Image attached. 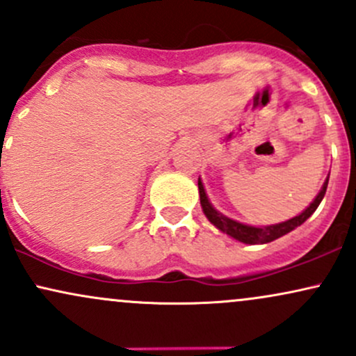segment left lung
<instances>
[{
    "mask_svg": "<svg viewBox=\"0 0 356 356\" xmlns=\"http://www.w3.org/2000/svg\"><path fill=\"white\" fill-rule=\"evenodd\" d=\"M328 179L330 175L326 177V181L323 182L321 189L318 192L316 197L313 199V202L309 204L303 212H300V214L295 216V218L284 220V222L269 224V226H251V224H244L236 219L227 218V216H224L222 212H219L211 204L209 197H207L206 194V189H204L201 177H199L197 186H199V197H201V206H202L204 214H206V218L209 219V222L214 224L220 232H224V234H227L229 238L244 244H268L271 243V241L281 238V236L288 234V232H291L293 229H296L298 226H301V224H303L305 220L318 209V206H320L323 197H325L326 187H328Z\"/></svg>",
    "mask_w": 356,
    "mask_h": 356,
    "instance_id": "left-lung-1",
    "label": "left lung"
}]
</instances>
